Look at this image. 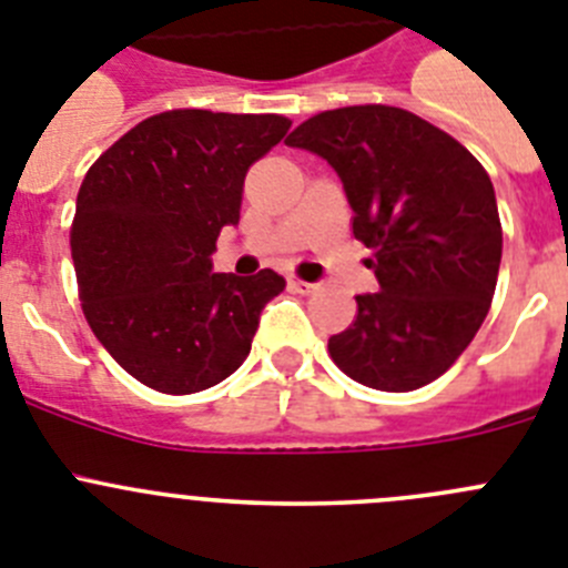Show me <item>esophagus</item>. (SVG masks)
Segmentation results:
<instances>
[{
	"label": "esophagus",
	"instance_id": "esophagus-1",
	"mask_svg": "<svg viewBox=\"0 0 568 568\" xmlns=\"http://www.w3.org/2000/svg\"><path fill=\"white\" fill-rule=\"evenodd\" d=\"M290 287H293L295 293H301V295H310V293H315V290H318V284H310V281L298 278V275H290Z\"/></svg>",
	"mask_w": 568,
	"mask_h": 568
}]
</instances>
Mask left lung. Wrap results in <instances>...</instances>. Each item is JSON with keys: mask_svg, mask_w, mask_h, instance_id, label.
Listing matches in <instances>:
<instances>
[{"mask_svg": "<svg viewBox=\"0 0 568 568\" xmlns=\"http://www.w3.org/2000/svg\"><path fill=\"white\" fill-rule=\"evenodd\" d=\"M327 159L353 204V233L373 250L378 293L329 338L341 373L381 393H413L460 358L491 307L500 230L484 164L409 110H324L287 135Z\"/></svg>", "mask_w": 568, "mask_h": 568, "instance_id": "left-lung-1", "label": "left lung"}]
</instances>
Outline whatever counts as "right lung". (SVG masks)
I'll list each match as a JSON object with an SVG mask.
<instances>
[{
  "instance_id": "add662e5",
  "label": "right lung",
  "mask_w": 568,
  "mask_h": 568,
  "mask_svg": "<svg viewBox=\"0 0 568 568\" xmlns=\"http://www.w3.org/2000/svg\"><path fill=\"white\" fill-rule=\"evenodd\" d=\"M287 115L164 110L90 164L70 224L79 301L124 373L155 393H202L250 355L258 315L287 287L273 270L213 273L239 224L244 175L287 135Z\"/></svg>"
}]
</instances>
